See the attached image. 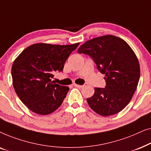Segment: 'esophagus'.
Wrapping results in <instances>:
<instances>
[{
  "label": "esophagus",
  "instance_id": "1",
  "mask_svg": "<svg viewBox=\"0 0 151 151\" xmlns=\"http://www.w3.org/2000/svg\"><path fill=\"white\" fill-rule=\"evenodd\" d=\"M73 86H75V87H77V88H82L83 87V85H79V84H74Z\"/></svg>",
  "mask_w": 151,
  "mask_h": 151
}]
</instances>
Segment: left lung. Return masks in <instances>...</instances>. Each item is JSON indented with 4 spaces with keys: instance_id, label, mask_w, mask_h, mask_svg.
I'll return each mask as SVG.
<instances>
[{
    "instance_id": "obj_1",
    "label": "left lung",
    "mask_w": 151,
    "mask_h": 151,
    "mask_svg": "<svg viewBox=\"0 0 151 151\" xmlns=\"http://www.w3.org/2000/svg\"><path fill=\"white\" fill-rule=\"evenodd\" d=\"M91 58L104 74L105 88H95L86 99L91 109L102 116L119 113L131 101L140 76L139 64L131 47L118 37L107 35L86 41L78 49Z\"/></svg>"
}]
</instances>
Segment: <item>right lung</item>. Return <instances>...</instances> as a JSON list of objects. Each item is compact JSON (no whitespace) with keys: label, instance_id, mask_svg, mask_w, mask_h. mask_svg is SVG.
Instances as JSON below:
<instances>
[{"label":"right lung","instance_id":"right-lung-1","mask_svg":"<svg viewBox=\"0 0 151 151\" xmlns=\"http://www.w3.org/2000/svg\"><path fill=\"white\" fill-rule=\"evenodd\" d=\"M80 43L70 45L37 43L22 51L14 62L12 76L14 90L29 109L48 115L61 106L69 88L55 83V71L64 65Z\"/></svg>","mask_w":151,"mask_h":151}]
</instances>
